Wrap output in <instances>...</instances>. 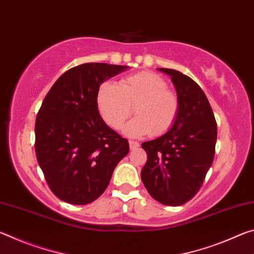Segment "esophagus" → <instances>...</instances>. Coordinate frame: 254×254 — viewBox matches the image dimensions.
I'll return each instance as SVG.
<instances>
[{
	"label": "esophagus",
	"mask_w": 254,
	"mask_h": 254,
	"mask_svg": "<svg viewBox=\"0 0 254 254\" xmlns=\"http://www.w3.org/2000/svg\"><path fill=\"white\" fill-rule=\"evenodd\" d=\"M128 144H130V149L131 150H133V149H136V148H139L140 147V143L139 142H136V141H128Z\"/></svg>",
	"instance_id": "1"
}]
</instances>
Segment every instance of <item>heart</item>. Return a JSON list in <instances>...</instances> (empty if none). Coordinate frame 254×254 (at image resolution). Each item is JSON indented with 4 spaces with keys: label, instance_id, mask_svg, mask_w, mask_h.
I'll use <instances>...</instances> for the list:
<instances>
[{
    "label": "heart",
    "instance_id": "1",
    "mask_svg": "<svg viewBox=\"0 0 254 254\" xmlns=\"http://www.w3.org/2000/svg\"><path fill=\"white\" fill-rule=\"evenodd\" d=\"M96 103L103 120L115 130L122 127L133 106L136 117L123 127V132L133 137L165 134L179 112L177 95L167 89L160 76L149 71L124 77L120 85L104 81L97 89Z\"/></svg>",
    "mask_w": 254,
    "mask_h": 254
}]
</instances>
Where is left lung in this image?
I'll return each mask as SVG.
<instances>
[{
    "mask_svg": "<svg viewBox=\"0 0 254 254\" xmlns=\"http://www.w3.org/2000/svg\"><path fill=\"white\" fill-rule=\"evenodd\" d=\"M158 70L173 81L179 112L168 132L141 144L148 156L141 179L159 203L180 206L197 194L212 166L217 126L207 97L194 80L175 69Z\"/></svg>",
    "mask_w": 254,
    "mask_h": 254,
    "instance_id": "left-lung-1",
    "label": "left lung"
}]
</instances>
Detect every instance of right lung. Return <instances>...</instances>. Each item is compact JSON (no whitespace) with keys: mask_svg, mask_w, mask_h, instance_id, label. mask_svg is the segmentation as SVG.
<instances>
[{"mask_svg":"<svg viewBox=\"0 0 254 254\" xmlns=\"http://www.w3.org/2000/svg\"><path fill=\"white\" fill-rule=\"evenodd\" d=\"M128 66L89 63L67 70L42 102L36 127V154L51 191L66 203L97 199L128 142L103 121L96 94L100 85Z\"/></svg>","mask_w":254,"mask_h":254,"instance_id":"obj_1","label":"right lung"}]
</instances>
